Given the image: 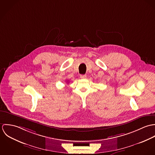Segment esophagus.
<instances>
[{"label": "esophagus", "instance_id": "1", "mask_svg": "<svg viewBox=\"0 0 155 155\" xmlns=\"http://www.w3.org/2000/svg\"><path fill=\"white\" fill-rule=\"evenodd\" d=\"M80 78L81 79H85L87 78V76H86V74H81Z\"/></svg>", "mask_w": 155, "mask_h": 155}]
</instances>
